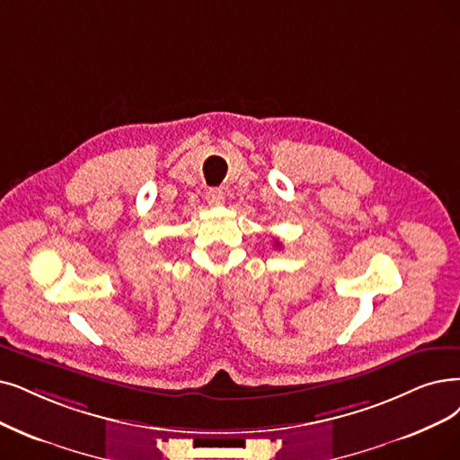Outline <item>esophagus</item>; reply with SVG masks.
Returning <instances> with one entry per match:
<instances>
[{"label": "esophagus", "instance_id": "esophagus-1", "mask_svg": "<svg viewBox=\"0 0 460 460\" xmlns=\"http://www.w3.org/2000/svg\"><path fill=\"white\" fill-rule=\"evenodd\" d=\"M206 198H208V204L213 206V208H218V206L225 204V192L218 190V189H211V190L206 194Z\"/></svg>", "mask_w": 460, "mask_h": 460}]
</instances>
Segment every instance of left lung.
Segmentation results:
<instances>
[{
	"instance_id": "1",
	"label": "left lung",
	"mask_w": 460,
	"mask_h": 460,
	"mask_svg": "<svg viewBox=\"0 0 460 460\" xmlns=\"http://www.w3.org/2000/svg\"><path fill=\"white\" fill-rule=\"evenodd\" d=\"M275 245H278V247H279V242H275Z\"/></svg>"
}]
</instances>
